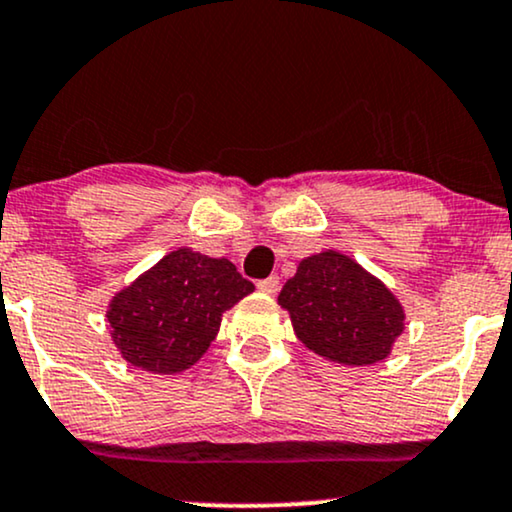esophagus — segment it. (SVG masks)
<instances>
[{
	"instance_id": "34e87169",
	"label": "esophagus",
	"mask_w": 512,
	"mask_h": 512,
	"mask_svg": "<svg viewBox=\"0 0 512 512\" xmlns=\"http://www.w3.org/2000/svg\"><path fill=\"white\" fill-rule=\"evenodd\" d=\"M257 289H260L262 293H276L279 291V276H269V279H262L260 284H257Z\"/></svg>"
}]
</instances>
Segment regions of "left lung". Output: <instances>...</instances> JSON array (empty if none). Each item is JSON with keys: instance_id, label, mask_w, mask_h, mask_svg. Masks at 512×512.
<instances>
[{"instance_id": "1", "label": "left lung", "mask_w": 512, "mask_h": 512, "mask_svg": "<svg viewBox=\"0 0 512 512\" xmlns=\"http://www.w3.org/2000/svg\"><path fill=\"white\" fill-rule=\"evenodd\" d=\"M279 305L310 351L344 366L383 361L404 330L402 303L392 291L337 250L305 257Z\"/></svg>"}]
</instances>
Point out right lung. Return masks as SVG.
Here are the masks:
<instances>
[{"instance_id":"1","label":"right lung","mask_w":512,"mask_h":512,"mask_svg":"<svg viewBox=\"0 0 512 512\" xmlns=\"http://www.w3.org/2000/svg\"><path fill=\"white\" fill-rule=\"evenodd\" d=\"M255 291L236 264L178 248L108 305L113 342L122 358L151 373L195 366L219 334L221 315Z\"/></svg>"}]
</instances>
